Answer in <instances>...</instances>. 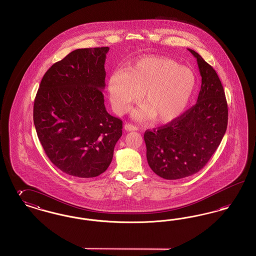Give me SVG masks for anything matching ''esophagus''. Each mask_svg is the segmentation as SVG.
I'll return each instance as SVG.
<instances>
[{"instance_id": "1", "label": "esophagus", "mask_w": 256, "mask_h": 256, "mask_svg": "<svg viewBox=\"0 0 256 256\" xmlns=\"http://www.w3.org/2000/svg\"><path fill=\"white\" fill-rule=\"evenodd\" d=\"M124 130H128V132H135V130H138V128L136 126H134L132 124H124Z\"/></svg>"}]
</instances>
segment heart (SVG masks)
<instances>
[{
    "instance_id": "heart-1",
    "label": "heart",
    "mask_w": 256,
    "mask_h": 256,
    "mask_svg": "<svg viewBox=\"0 0 256 256\" xmlns=\"http://www.w3.org/2000/svg\"><path fill=\"white\" fill-rule=\"evenodd\" d=\"M196 78L191 69L164 56H143L130 63L126 72L110 76L108 93L114 110L124 114L141 100L135 110L137 120L152 119L167 124L178 118L192 100Z\"/></svg>"
}]
</instances>
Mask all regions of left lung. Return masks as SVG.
I'll use <instances>...</instances> for the list:
<instances>
[{"instance_id":"left-lung-1","label":"left lung","mask_w":256,"mask_h":256,"mask_svg":"<svg viewBox=\"0 0 256 256\" xmlns=\"http://www.w3.org/2000/svg\"><path fill=\"white\" fill-rule=\"evenodd\" d=\"M202 86L195 106L172 122L146 130L144 140L150 169L165 180H180L202 170L226 134L228 110L216 71L196 52Z\"/></svg>"}]
</instances>
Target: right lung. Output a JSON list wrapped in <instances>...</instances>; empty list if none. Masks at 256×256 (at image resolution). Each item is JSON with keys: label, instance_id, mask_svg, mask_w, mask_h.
Returning <instances> with one entry per match:
<instances>
[{"label": "right lung", "instance_id": "1", "mask_svg": "<svg viewBox=\"0 0 256 256\" xmlns=\"http://www.w3.org/2000/svg\"><path fill=\"white\" fill-rule=\"evenodd\" d=\"M108 47L74 50L45 73L34 104V122L47 156L63 172L94 178L106 172L122 122L106 110Z\"/></svg>", "mask_w": 256, "mask_h": 256}]
</instances>
